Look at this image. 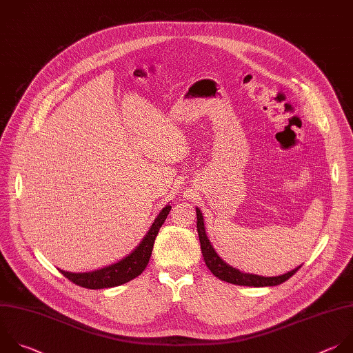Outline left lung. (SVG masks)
Returning <instances> with one entry per match:
<instances>
[{"instance_id":"1","label":"left lung","mask_w":353,"mask_h":353,"mask_svg":"<svg viewBox=\"0 0 353 353\" xmlns=\"http://www.w3.org/2000/svg\"><path fill=\"white\" fill-rule=\"evenodd\" d=\"M196 231L199 236L203 261H205L206 266L209 268V270L221 281L236 284V285H245V287H273V285H279V284L287 281L301 268L299 266V268H296L283 276H277V277H262V276H256V274L243 273L237 269L231 268L223 259L219 258V255L213 250V247L206 236L205 225H203V216L198 208H196Z\"/></svg>"}]
</instances>
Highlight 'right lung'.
I'll use <instances>...</instances> for the list:
<instances>
[{
  "label": "right lung",
  "mask_w": 353,
  "mask_h": 353,
  "mask_svg": "<svg viewBox=\"0 0 353 353\" xmlns=\"http://www.w3.org/2000/svg\"><path fill=\"white\" fill-rule=\"evenodd\" d=\"M172 206L166 205L152 223L150 231L147 232V236L143 239L141 244L125 259L119 261L114 265L106 266L103 269L90 272V273H69L59 270L68 280L72 283L88 288V290H101V288H110L116 285H122L125 283H129L130 280L136 279L140 276L144 269L147 268L155 239L158 236V231L165 223Z\"/></svg>",
  "instance_id": "obj_1"
}]
</instances>
